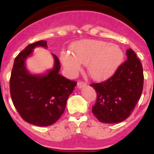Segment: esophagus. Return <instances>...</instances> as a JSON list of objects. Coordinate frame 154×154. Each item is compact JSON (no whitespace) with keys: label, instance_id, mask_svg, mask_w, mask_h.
<instances>
[{"label":"esophagus","instance_id":"esophagus-1","mask_svg":"<svg viewBox=\"0 0 154 154\" xmlns=\"http://www.w3.org/2000/svg\"><path fill=\"white\" fill-rule=\"evenodd\" d=\"M86 85V83H85V82L82 81H79L78 83H77V87H78L79 89H82V88H83Z\"/></svg>","mask_w":154,"mask_h":154}]
</instances>
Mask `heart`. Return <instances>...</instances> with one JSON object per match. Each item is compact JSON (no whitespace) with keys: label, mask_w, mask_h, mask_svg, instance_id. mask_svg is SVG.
Masks as SVG:
<instances>
[{"label":"heart","mask_w":154,"mask_h":154,"mask_svg":"<svg viewBox=\"0 0 154 154\" xmlns=\"http://www.w3.org/2000/svg\"><path fill=\"white\" fill-rule=\"evenodd\" d=\"M60 59L70 75H75L87 65V71L92 79L101 80L114 72L123 59V52L117 45L96 40H85L72 46V54L62 51Z\"/></svg>","instance_id":"heart-1"}]
</instances>
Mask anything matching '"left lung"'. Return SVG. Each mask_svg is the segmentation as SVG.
<instances>
[{
    "label": "left lung",
    "instance_id": "1",
    "mask_svg": "<svg viewBox=\"0 0 154 154\" xmlns=\"http://www.w3.org/2000/svg\"><path fill=\"white\" fill-rule=\"evenodd\" d=\"M127 60L119 65L113 75L100 83L90 85L96 92L92 111L104 123H118L127 119L140 99L143 88V72L136 53L126 50Z\"/></svg>",
    "mask_w": 154,
    "mask_h": 154
}]
</instances>
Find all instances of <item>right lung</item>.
<instances>
[{
  "instance_id": "1",
  "label": "right lung",
  "mask_w": 154,
  "mask_h": 154,
  "mask_svg": "<svg viewBox=\"0 0 154 154\" xmlns=\"http://www.w3.org/2000/svg\"><path fill=\"white\" fill-rule=\"evenodd\" d=\"M35 47L47 48L46 41L30 44L14 62L10 78L13 104L23 119L31 124L48 126L55 123L65 111L66 102L77 82L59 74L60 62L53 55L55 65L45 75H31L25 60Z\"/></svg>"
}]
</instances>
